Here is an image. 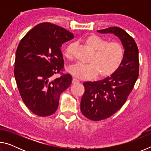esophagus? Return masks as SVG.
<instances>
[{"mask_svg":"<svg viewBox=\"0 0 151 151\" xmlns=\"http://www.w3.org/2000/svg\"><path fill=\"white\" fill-rule=\"evenodd\" d=\"M79 83H80V82H79L78 79H76L75 78H73V84H78Z\"/></svg>","mask_w":151,"mask_h":151,"instance_id":"34e87169","label":"esophagus"}]
</instances>
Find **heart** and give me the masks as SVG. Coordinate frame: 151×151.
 Segmentation results:
<instances>
[{
    "mask_svg": "<svg viewBox=\"0 0 151 151\" xmlns=\"http://www.w3.org/2000/svg\"><path fill=\"white\" fill-rule=\"evenodd\" d=\"M85 43L93 51L87 65L76 64L68 68V73L75 77L91 79L98 75V77H106L119 69L124 59V50L121 43L108 42L97 35H91L85 39ZM73 44L67 46L65 50L66 58H72Z\"/></svg>",
    "mask_w": 151,
    "mask_h": 151,
    "instance_id": "1",
    "label": "heart"
}]
</instances>
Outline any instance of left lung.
<instances>
[{"instance_id":"8db88e82","label":"left lung","mask_w":151,"mask_h":151,"mask_svg":"<svg viewBox=\"0 0 151 151\" xmlns=\"http://www.w3.org/2000/svg\"><path fill=\"white\" fill-rule=\"evenodd\" d=\"M116 36L124 48V59L115 73L103 80L85 82L81 102V112L92 121L109 118L123 106L139 76V49L133 38L121 28L114 27L97 30Z\"/></svg>"}]
</instances>
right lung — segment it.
I'll return each instance as SVG.
<instances>
[{
	"label": "right lung",
	"mask_w": 151,
	"mask_h": 151,
	"mask_svg": "<svg viewBox=\"0 0 151 151\" xmlns=\"http://www.w3.org/2000/svg\"><path fill=\"white\" fill-rule=\"evenodd\" d=\"M74 35L58 25L42 22L36 25L20 40L16 52L14 73L22 101L33 113L47 116L55 113L60 94L69 87L73 78L62 74L60 47Z\"/></svg>",
	"instance_id": "obj_1"
}]
</instances>
